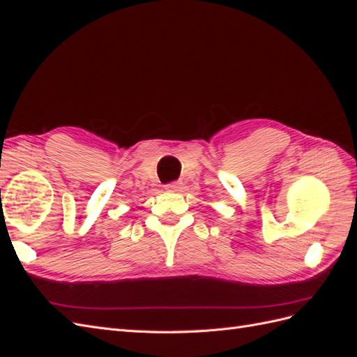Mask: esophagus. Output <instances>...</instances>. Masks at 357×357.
<instances>
[{
  "mask_svg": "<svg viewBox=\"0 0 357 357\" xmlns=\"http://www.w3.org/2000/svg\"><path fill=\"white\" fill-rule=\"evenodd\" d=\"M165 189L169 190V192H177L180 189V185H178L177 181H172V183H168V185L165 186Z\"/></svg>",
  "mask_w": 357,
  "mask_h": 357,
  "instance_id": "1",
  "label": "esophagus"
}]
</instances>
